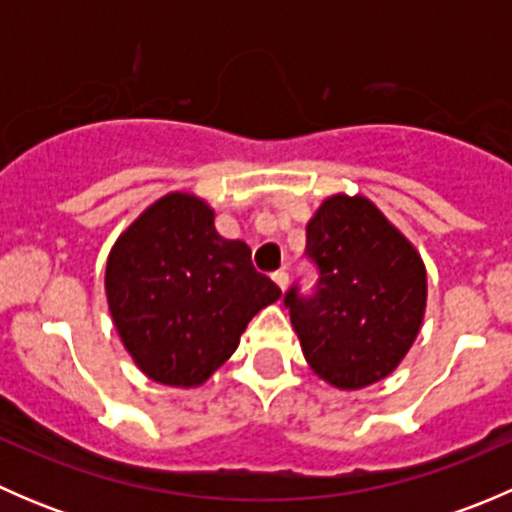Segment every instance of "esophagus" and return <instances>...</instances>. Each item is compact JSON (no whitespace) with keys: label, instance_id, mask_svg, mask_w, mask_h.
I'll return each mask as SVG.
<instances>
[{"label":"esophagus","instance_id":"obj_1","mask_svg":"<svg viewBox=\"0 0 512 512\" xmlns=\"http://www.w3.org/2000/svg\"><path fill=\"white\" fill-rule=\"evenodd\" d=\"M272 280H275V285L282 289V292H285L287 289V285H289V275L285 270H280V272H275V275H272Z\"/></svg>","mask_w":512,"mask_h":512}]
</instances>
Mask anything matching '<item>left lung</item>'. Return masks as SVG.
<instances>
[{
	"mask_svg": "<svg viewBox=\"0 0 512 512\" xmlns=\"http://www.w3.org/2000/svg\"><path fill=\"white\" fill-rule=\"evenodd\" d=\"M312 297L285 294L314 374L342 391L386 379L409 354L426 312V267L399 227L364 195L337 193L307 223Z\"/></svg>",
	"mask_w": 512,
	"mask_h": 512,
	"instance_id": "left-lung-1",
	"label": "left lung"
}]
</instances>
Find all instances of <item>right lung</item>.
Masks as SVG:
<instances>
[{
	"label": "right lung",
	"instance_id": "1",
	"mask_svg": "<svg viewBox=\"0 0 512 512\" xmlns=\"http://www.w3.org/2000/svg\"><path fill=\"white\" fill-rule=\"evenodd\" d=\"M250 255L190 193L163 195L118 235L106 262L108 309L148 379L205 384L235 354L247 322L282 297Z\"/></svg>",
	"mask_w": 512,
	"mask_h": 512
}]
</instances>
